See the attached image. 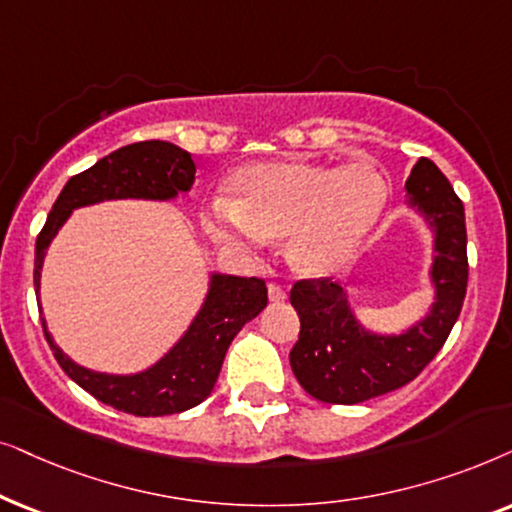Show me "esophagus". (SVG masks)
I'll return each instance as SVG.
<instances>
[{
	"mask_svg": "<svg viewBox=\"0 0 512 512\" xmlns=\"http://www.w3.org/2000/svg\"><path fill=\"white\" fill-rule=\"evenodd\" d=\"M269 299L271 302H285L288 299V292H285V288L281 283H269Z\"/></svg>",
	"mask_w": 512,
	"mask_h": 512,
	"instance_id": "1",
	"label": "esophagus"
}]
</instances>
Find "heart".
Returning <instances> with one entry per match:
<instances>
[{"mask_svg": "<svg viewBox=\"0 0 512 512\" xmlns=\"http://www.w3.org/2000/svg\"><path fill=\"white\" fill-rule=\"evenodd\" d=\"M229 187L234 201L217 196L203 210L210 234L241 250L290 236V262L313 276L346 267L388 201L384 175L370 163L257 161L238 168Z\"/></svg>", "mask_w": 512, "mask_h": 512, "instance_id": "b5f03b06", "label": "heart"}]
</instances>
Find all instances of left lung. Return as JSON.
I'll list each match as a JSON object with an SVG mask.
<instances>
[{
	"label": "left lung",
	"instance_id": "obj_1",
	"mask_svg": "<svg viewBox=\"0 0 512 512\" xmlns=\"http://www.w3.org/2000/svg\"><path fill=\"white\" fill-rule=\"evenodd\" d=\"M407 203L433 231L431 283L435 302L400 335L365 330L349 295L330 278H306L290 290L299 339L290 367L320 403L356 405L410 384L447 342L468 285L466 215L447 177L431 159H419L407 177Z\"/></svg>",
	"mask_w": 512,
	"mask_h": 512
}]
</instances>
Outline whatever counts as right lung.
I'll use <instances>...</instances> for the list:
<instances>
[{
    "label": "right lung",
    "mask_w": 512,
    "mask_h": 512,
    "mask_svg": "<svg viewBox=\"0 0 512 512\" xmlns=\"http://www.w3.org/2000/svg\"><path fill=\"white\" fill-rule=\"evenodd\" d=\"M194 175L192 154L173 142L147 140L121 147L93 163L84 173L70 177L34 245L37 302L46 248L74 208L114 199L168 201L180 192H189ZM264 306H267V285L262 278L213 274L206 302L189 330L159 363L138 374H105L81 367L58 349L46 330V320H42V327L58 365L95 400L135 417H163V414L185 412L208 398L220 377L231 339L248 320L260 316Z\"/></svg>",
    "instance_id": "1"
}]
</instances>
